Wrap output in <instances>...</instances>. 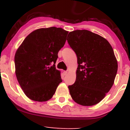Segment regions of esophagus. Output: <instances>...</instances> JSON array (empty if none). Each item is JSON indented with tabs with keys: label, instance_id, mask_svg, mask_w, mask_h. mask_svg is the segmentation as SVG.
<instances>
[{
	"label": "esophagus",
	"instance_id": "esophagus-1",
	"mask_svg": "<svg viewBox=\"0 0 130 130\" xmlns=\"http://www.w3.org/2000/svg\"><path fill=\"white\" fill-rule=\"evenodd\" d=\"M67 73H68V72H67V71H63V74H64V75H65V76L67 75Z\"/></svg>",
	"mask_w": 130,
	"mask_h": 130
}]
</instances>
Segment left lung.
Wrapping results in <instances>:
<instances>
[{
	"label": "left lung",
	"instance_id": "1",
	"mask_svg": "<svg viewBox=\"0 0 130 130\" xmlns=\"http://www.w3.org/2000/svg\"><path fill=\"white\" fill-rule=\"evenodd\" d=\"M67 41L78 63L75 83L68 86L71 98L82 106L96 104L111 89L117 74L112 47L103 37L87 30L70 32Z\"/></svg>",
	"mask_w": 130,
	"mask_h": 130
}]
</instances>
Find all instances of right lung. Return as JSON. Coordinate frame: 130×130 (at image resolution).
Wrapping results in <instances>:
<instances>
[{
	"mask_svg": "<svg viewBox=\"0 0 130 130\" xmlns=\"http://www.w3.org/2000/svg\"><path fill=\"white\" fill-rule=\"evenodd\" d=\"M68 33L55 27L35 30L16 51V77L23 92L32 100L43 102L50 100L62 82L55 63Z\"/></svg>",
	"mask_w": 130,
	"mask_h": 130,
	"instance_id": "1",
	"label": "right lung"
}]
</instances>
